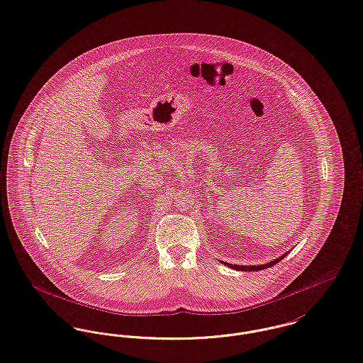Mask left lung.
Instances as JSON below:
<instances>
[{
    "label": "left lung",
    "mask_w": 363,
    "mask_h": 363,
    "mask_svg": "<svg viewBox=\"0 0 363 363\" xmlns=\"http://www.w3.org/2000/svg\"><path fill=\"white\" fill-rule=\"evenodd\" d=\"M285 255H288V254H285ZM285 255L279 256L277 259H274V260H272V262H269L266 264H259V266H238V264H230V263H226V262H222V263L229 266L230 269L240 270V272H259V270H263V269H267V267H272V266L277 264L279 260H282L285 257Z\"/></svg>",
    "instance_id": "1"
}]
</instances>
